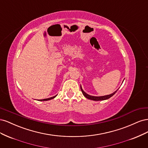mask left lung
I'll return each mask as SVG.
<instances>
[{"instance_id":"1","label":"left lung","mask_w":148,"mask_h":148,"mask_svg":"<svg viewBox=\"0 0 148 148\" xmlns=\"http://www.w3.org/2000/svg\"><path fill=\"white\" fill-rule=\"evenodd\" d=\"M81 90H82V92L83 93V95H84V96L85 97L88 98V99H91V100H92V101H103V100H106V99H109L110 97H111L113 95H114L115 92L117 91H115L114 93L111 94V95H106V96H99V97H97V96H90L88 95V94H86L85 92H84V91L82 89V86H81Z\"/></svg>"}]
</instances>
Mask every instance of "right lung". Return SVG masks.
<instances>
[{"mask_svg":"<svg viewBox=\"0 0 148 148\" xmlns=\"http://www.w3.org/2000/svg\"><path fill=\"white\" fill-rule=\"evenodd\" d=\"M57 96V95L56 96H53V97H50V98H47V99H41V100H40V101H48V100H51V99H53V98L54 97H56Z\"/></svg>","mask_w":148,"mask_h":148,"instance_id":"right-lung-1","label":"right lung"}]
</instances>
